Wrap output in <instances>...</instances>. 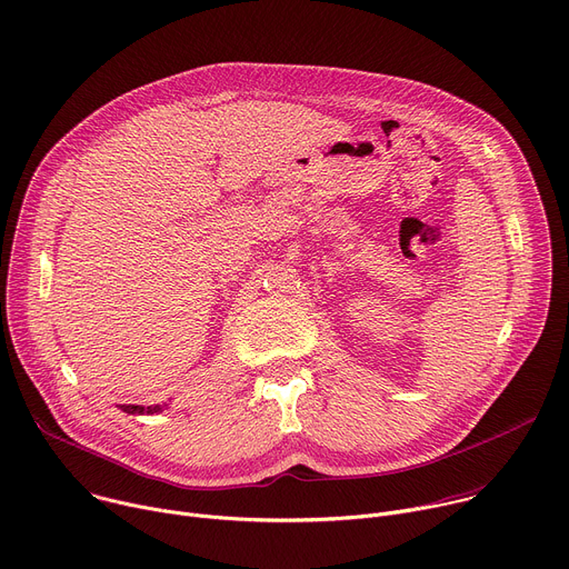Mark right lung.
<instances>
[{"instance_id": "obj_1", "label": "right lung", "mask_w": 569, "mask_h": 569, "mask_svg": "<svg viewBox=\"0 0 569 569\" xmlns=\"http://www.w3.org/2000/svg\"><path fill=\"white\" fill-rule=\"evenodd\" d=\"M126 412H130V415H143V412H159L161 408L159 406H154V408H143V406H121Z\"/></svg>"}]
</instances>
